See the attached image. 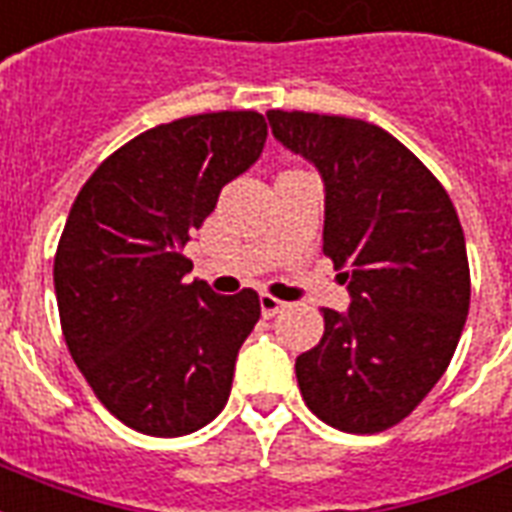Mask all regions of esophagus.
I'll return each instance as SVG.
<instances>
[{
	"label": "esophagus",
	"mask_w": 512,
	"mask_h": 512,
	"mask_svg": "<svg viewBox=\"0 0 512 512\" xmlns=\"http://www.w3.org/2000/svg\"><path fill=\"white\" fill-rule=\"evenodd\" d=\"M286 302H280V299L270 297V294H261V313L272 318V315H278L280 310H286Z\"/></svg>",
	"instance_id": "esophagus-1"
}]
</instances>
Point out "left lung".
Listing matches in <instances>:
<instances>
[{
  "instance_id": "obj_1",
  "label": "left lung",
  "mask_w": 512,
  "mask_h": 512,
  "mask_svg": "<svg viewBox=\"0 0 512 512\" xmlns=\"http://www.w3.org/2000/svg\"><path fill=\"white\" fill-rule=\"evenodd\" d=\"M275 140L324 180V253L351 305L297 356L307 407L340 432L399 424L443 378L470 310L459 215L440 180L380 126L267 113Z\"/></svg>"
}]
</instances>
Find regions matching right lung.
<instances>
[{
    "mask_svg": "<svg viewBox=\"0 0 512 512\" xmlns=\"http://www.w3.org/2000/svg\"><path fill=\"white\" fill-rule=\"evenodd\" d=\"M264 142L253 110L161 124L102 161L69 210L53 261L64 340L99 402L137 432H197L229 399L259 294L186 283L183 248Z\"/></svg>",
    "mask_w": 512,
    "mask_h": 512,
    "instance_id": "obj_1",
    "label": "right lung"
}]
</instances>
